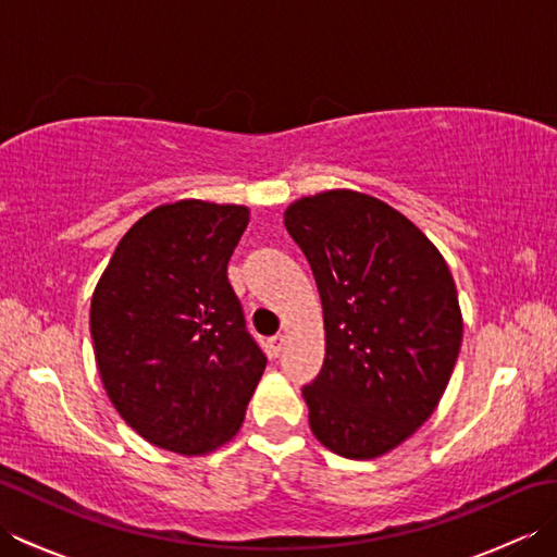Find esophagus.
<instances>
[{
	"instance_id": "34e87169",
	"label": "esophagus",
	"mask_w": 557,
	"mask_h": 557,
	"mask_svg": "<svg viewBox=\"0 0 557 557\" xmlns=\"http://www.w3.org/2000/svg\"><path fill=\"white\" fill-rule=\"evenodd\" d=\"M285 342H287L285 335H275L270 339V349H272V354H275V357H280L282 349H285Z\"/></svg>"
}]
</instances>
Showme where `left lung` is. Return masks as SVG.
Segmentation results:
<instances>
[{
	"mask_svg": "<svg viewBox=\"0 0 557 557\" xmlns=\"http://www.w3.org/2000/svg\"><path fill=\"white\" fill-rule=\"evenodd\" d=\"M323 304L325 361L304 387L330 453L375 459L431 419L461 347V309L443 253L381 198L330 188L285 210Z\"/></svg>",
	"mask_w": 557,
	"mask_h": 557,
	"instance_id": "left-lung-1",
	"label": "left lung"
}]
</instances>
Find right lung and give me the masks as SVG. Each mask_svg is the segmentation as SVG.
I'll list each match as a JSON object with an SVG mask.
<instances>
[{"mask_svg": "<svg viewBox=\"0 0 557 557\" xmlns=\"http://www.w3.org/2000/svg\"><path fill=\"white\" fill-rule=\"evenodd\" d=\"M248 220L246 206L198 198L152 208L92 292L104 393L144 441L176 455L230 443L265 371L227 280Z\"/></svg>", "mask_w": 557, "mask_h": 557, "instance_id": "add662e5", "label": "right lung"}]
</instances>
